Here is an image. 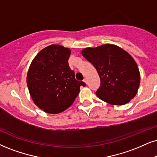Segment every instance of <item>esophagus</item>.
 Listing matches in <instances>:
<instances>
[{
  "mask_svg": "<svg viewBox=\"0 0 157 157\" xmlns=\"http://www.w3.org/2000/svg\"><path fill=\"white\" fill-rule=\"evenodd\" d=\"M84 83H86V84H87V79H86V78H84Z\"/></svg>",
  "mask_w": 157,
  "mask_h": 157,
  "instance_id": "esophagus-1",
  "label": "esophagus"
}]
</instances>
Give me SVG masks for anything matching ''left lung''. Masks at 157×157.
I'll use <instances>...</instances> for the list:
<instances>
[{
    "mask_svg": "<svg viewBox=\"0 0 157 157\" xmlns=\"http://www.w3.org/2000/svg\"><path fill=\"white\" fill-rule=\"evenodd\" d=\"M82 54L95 67L100 78L96 94L111 105H122L135 98L140 85L137 63L128 52L113 44L85 48Z\"/></svg>",
    "mask_w": 157,
    "mask_h": 157,
    "instance_id": "obj_1",
    "label": "left lung"
}]
</instances>
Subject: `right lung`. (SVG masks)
<instances>
[{
  "mask_svg": "<svg viewBox=\"0 0 157 157\" xmlns=\"http://www.w3.org/2000/svg\"><path fill=\"white\" fill-rule=\"evenodd\" d=\"M71 51L60 45L46 46L33 59L28 74L27 84L34 103L44 112L57 114L73 104L86 86L75 78L68 60Z\"/></svg>",
  "mask_w": 157,
  "mask_h": 157,
  "instance_id": "obj_1",
  "label": "right lung"
}]
</instances>
